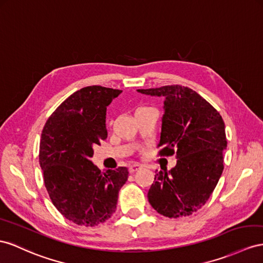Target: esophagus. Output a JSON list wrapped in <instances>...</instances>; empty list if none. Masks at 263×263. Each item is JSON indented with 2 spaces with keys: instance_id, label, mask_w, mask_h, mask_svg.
<instances>
[{
  "instance_id": "1",
  "label": "esophagus",
  "mask_w": 263,
  "mask_h": 263,
  "mask_svg": "<svg viewBox=\"0 0 263 263\" xmlns=\"http://www.w3.org/2000/svg\"><path fill=\"white\" fill-rule=\"evenodd\" d=\"M140 169H141V165H140L139 163H134V164L130 165V167H129V172L132 174V173L137 172V171H138V170H140Z\"/></svg>"
}]
</instances>
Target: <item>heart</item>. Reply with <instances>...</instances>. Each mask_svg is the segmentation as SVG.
I'll use <instances>...</instances> for the list:
<instances>
[{"mask_svg":"<svg viewBox=\"0 0 263 263\" xmlns=\"http://www.w3.org/2000/svg\"><path fill=\"white\" fill-rule=\"evenodd\" d=\"M143 107H145V106H140V107H138V109H143ZM138 109H137V110H138Z\"/></svg>","mask_w":263,"mask_h":263,"instance_id":"heart-1","label":"heart"}]
</instances>
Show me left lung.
Listing matches in <instances>:
<instances>
[{"instance_id": "1", "label": "left lung", "mask_w": 263, "mask_h": 263, "mask_svg": "<svg viewBox=\"0 0 263 263\" xmlns=\"http://www.w3.org/2000/svg\"><path fill=\"white\" fill-rule=\"evenodd\" d=\"M138 91L165 98L158 156L176 153L178 158L169 172H156L147 199L164 217L191 215L205 204L223 171V120L205 99L187 86L164 85Z\"/></svg>"}]
</instances>
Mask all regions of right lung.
Listing matches in <instances>:
<instances>
[{
  "label": "right lung",
  "instance_id": "1",
  "mask_svg": "<svg viewBox=\"0 0 263 263\" xmlns=\"http://www.w3.org/2000/svg\"><path fill=\"white\" fill-rule=\"evenodd\" d=\"M121 92L85 86L65 99L43 127L39 162L45 187L59 212L79 226L94 227L109 219L129 176L125 166L104 172L90 160L93 146L107 137L106 106Z\"/></svg>",
  "mask_w": 263,
  "mask_h": 263
}]
</instances>
